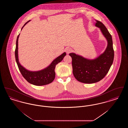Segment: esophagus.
<instances>
[{"label": "esophagus", "mask_w": 128, "mask_h": 128, "mask_svg": "<svg viewBox=\"0 0 128 128\" xmlns=\"http://www.w3.org/2000/svg\"><path fill=\"white\" fill-rule=\"evenodd\" d=\"M72 49L70 48H68L66 49V51L67 54L70 53L72 52Z\"/></svg>", "instance_id": "esophagus-1"}]
</instances>
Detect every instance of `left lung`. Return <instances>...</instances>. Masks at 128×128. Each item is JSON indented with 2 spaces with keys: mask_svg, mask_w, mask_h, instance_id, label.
I'll return each mask as SVG.
<instances>
[{
  "mask_svg": "<svg viewBox=\"0 0 128 128\" xmlns=\"http://www.w3.org/2000/svg\"><path fill=\"white\" fill-rule=\"evenodd\" d=\"M96 22V26L100 29L108 41L105 51L93 60H87L74 53L69 54L72 58L74 77L84 84H93L103 79L108 73L114 60V51L111 35L102 22L99 20Z\"/></svg>",
  "mask_w": 128,
  "mask_h": 128,
  "instance_id": "8db88e82",
  "label": "left lung"
}]
</instances>
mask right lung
<instances>
[{"label": "right lung", "instance_id": "right-lung-1", "mask_svg": "<svg viewBox=\"0 0 128 128\" xmlns=\"http://www.w3.org/2000/svg\"><path fill=\"white\" fill-rule=\"evenodd\" d=\"M29 21L30 20L28 21L22 27V30L26 24H27V23H28ZM19 36L20 34L17 37L16 40V46L15 51V55L16 61L17 62L18 69L22 76L28 82L34 85L42 86L46 85L51 83L55 79L56 75L55 68L56 65L62 60L64 57L66 55V53L64 52L62 55L58 56L55 60L53 61L48 67L46 68L45 69L38 72L29 71L25 69L22 66H21L18 62V49Z\"/></svg>", "mask_w": 128, "mask_h": 128}]
</instances>
